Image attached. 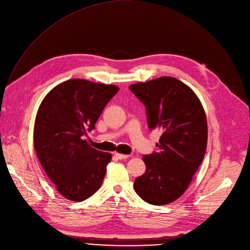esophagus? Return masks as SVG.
<instances>
[{
	"instance_id": "34e87169",
	"label": "esophagus",
	"mask_w": 250,
	"mask_h": 250,
	"mask_svg": "<svg viewBox=\"0 0 250 250\" xmlns=\"http://www.w3.org/2000/svg\"><path fill=\"white\" fill-rule=\"evenodd\" d=\"M114 157H115L116 159H119V160H125L128 156L123 155V154H119V153H115V154H114Z\"/></svg>"
}]
</instances>
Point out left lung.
<instances>
[{"label": "left lung", "mask_w": 250, "mask_h": 250, "mask_svg": "<svg viewBox=\"0 0 250 250\" xmlns=\"http://www.w3.org/2000/svg\"><path fill=\"white\" fill-rule=\"evenodd\" d=\"M145 104L148 128L163 132L158 151L145 155L146 173L134 188L148 204L166 205L181 197L204 159L207 121L195 92L182 81L164 76L129 85Z\"/></svg>", "instance_id": "left-lung-1"}]
</instances>
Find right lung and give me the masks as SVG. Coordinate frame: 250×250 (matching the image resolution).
Wrapping results in <instances>:
<instances>
[{
  "instance_id": "obj_1",
  "label": "right lung",
  "mask_w": 250,
  "mask_h": 250,
  "mask_svg": "<svg viewBox=\"0 0 250 250\" xmlns=\"http://www.w3.org/2000/svg\"><path fill=\"white\" fill-rule=\"evenodd\" d=\"M120 88L85 79L60 83L41 103L34 125V147L57 191L80 202L101 188L111 160L83 137L91 131L104 108Z\"/></svg>"
}]
</instances>
